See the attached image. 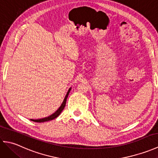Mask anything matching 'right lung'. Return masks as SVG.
I'll return each mask as SVG.
<instances>
[{"instance_id": "1", "label": "right lung", "mask_w": 158, "mask_h": 158, "mask_svg": "<svg viewBox=\"0 0 158 158\" xmlns=\"http://www.w3.org/2000/svg\"><path fill=\"white\" fill-rule=\"evenodd\" d=\"M70 89H71V88H70L69 89V91L67 92L66 95V96H65L64 99V100H63V102H62V103L61 106H60L59 107V109H58V110H57L55 113H53L52 114V115H51L49 116V117H45V118H42V119H31V120L32 121V122H39V123H41V122H48V121L52 120V119H53L56 118L57 117H58V116L60 115V114L61 113V112L63 110V109H64L65 105H66V99H67V98H68V96H69V92H70Z\"/></svg>"}]
</instances>
